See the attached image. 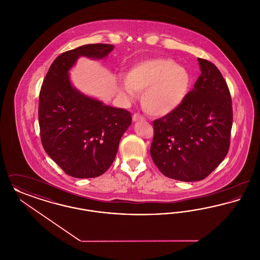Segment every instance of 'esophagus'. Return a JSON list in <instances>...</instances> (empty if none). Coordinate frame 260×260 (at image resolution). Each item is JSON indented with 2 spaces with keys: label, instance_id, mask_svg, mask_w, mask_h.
I'll use <instances>...</instances> for the list:
<instances>
[{
  "label": "esophagus",
  "instance_id": "34e87169",
  "mask_svg": "<svg viewBox=\"0 0 260 260\" xmlns=\"http://www.w3.org/2000/svg\"><path fill=\"white\" fill-rule=\"evenodd\" d=\"M133 120H134V122L145 121V118H144L142 115H140V114H138V113H136V114L133 116Z\"/></svg>",
  "mask_w": 260,
  "mask_h": 260
}]
</instances>
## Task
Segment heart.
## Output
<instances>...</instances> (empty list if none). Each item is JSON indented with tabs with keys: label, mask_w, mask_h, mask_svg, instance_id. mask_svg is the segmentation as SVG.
<instances>
[{
	"label": "heart",
	"mask_w": 260,
	"mask_h": 260,
	"mask_svg": "<svg viewBox=\"0 0 260 260\" xmlns=\"http://www.w3.org/2000/svg\"><path fill=\"white\" fill-rule=\"evenodd\" d=\"M190 85L185 68L170 58H150L134 65L126 74L120 91L126 99L143 91L141 103L153 116H165L173 111L184 99Z\"/></svg>",
	"instance_id": "b5f03b06"
}]
</instances>
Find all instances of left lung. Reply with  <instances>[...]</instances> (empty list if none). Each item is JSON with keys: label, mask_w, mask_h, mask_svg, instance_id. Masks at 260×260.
<instances>
[{"label": "left lung", "mask_w": 260, "mask_h": 260, "mask_svg": "<svg viewBox=\"0 0 260 260\" xmlns=\"http://www.w3.org/2000/svg\"><path fill=\"white\" fill-rule=\"evenodd\" d=\"M201 75L173 110L153 122L150 154L167 177L205 179L224 160L233 123L230 90L217 67L198 58Z\"/></svg>", "instance_id": "obj_1"}]
</instances>
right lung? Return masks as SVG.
Listing matches in <instances>:
<instances>
[{
  "label": "right lung",
  "mask_w": 260,
  "mask_h": 260,
  "mask_svg": "<svg viewBox=\"0 0 260 260\" xmlns=\"http://www.w3.org/2000/svg\"><path fill=\"white\" fill-rule=\"evenodd\" d=\"M114 46L89 44L67 50L51 63L39 95L43 147L66 174L98 177L115 160L131 113L89 99L71 86L68 71L80 56L103 58Z\"/></svg>",
  "instance_id": "obj_1"
}]
</instances>
